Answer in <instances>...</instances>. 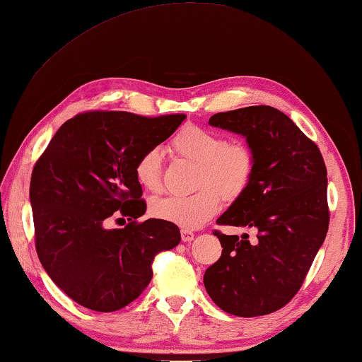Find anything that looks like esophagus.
I'll return each mask as SVG.
<instances>
[{"label": "esophagus", "mask_w": 362, "mask_h": 362, "mask_svg": "<svg viewBox=\"0 0 362 362\" xmlns=\"http://www.w3.org/2000/svg\"><path fill=\"white\" fill-rule=\"evenodd\" d=\"M180 234H182L183 242H191L192 239H194V233L189 231V230H180Z\"/></svg>", "instance_id": "esophagus-1"}]
</instances>
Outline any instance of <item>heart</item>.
<instances>
[{"mask_svg": "<svg viewBox=\"0 0 362 362\" xmlns=\"http://www.w3.org/2000/svg\"><path fill=\"white\" fill-rule=\"evenodd\" d=\"M175 154L197 163L194 194L170 196L156 200L151 206L157 219L179 225L182 230H196L219 211L222 197L236 200L253 180L256 157L245 141H226L223 134L189 124L171 140ZM136 179L151 192L163 189L160 151L143 153L136 163Z\"/></svg>", "mask_w": 362, "mask_h": 362, "instance_id": "1", "label": "heart"}]
</instances>
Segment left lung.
Instances as JSON below:
<instances>
[{"instance_id": "8db88e82", "label": "left lung", "mask_w": 362, "mask_h": 362, "mask_svg": "<svg viewBox=\"0 0 362 362\" xmlns=\"http://www.w3.org/2000/svg\"><path fill=\"white\" fill-rule=\"evenodd\" d=\"M209 124L247 137L256 157L248 189L217 225L257 231L228 236L214 231L222 255L204 284L223 312L242 317L273 313L302 287L329 230L327 168L321 151L279 109L248 106L214 114Z\"/></svg>"}]
</instances>
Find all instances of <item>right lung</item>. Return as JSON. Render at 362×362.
I'll return each mask as SVG.
<instances>
[{
  "instance_id": "right-lung-1",
  "label": "right lung",
  "mask_w": 362,
  "mask_h": 362,
  "mask_svg": "<svg viewBox=\"0 0 362 362\" xmlns=\"http://www.w3.org/2000/svg\"><path fill=\"white\" fill-rule=\"evenodd\" d=\"M187 119L89 111L62 124L33 166L30 205L35 248L50 279L77 304L109 313L137 299L153 260L180 242L179 226L137 219L146 211L136 163ZM128 216L107 230L111 216Z\"/></svg>"
}]
</instances>
